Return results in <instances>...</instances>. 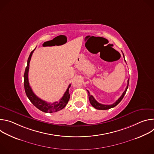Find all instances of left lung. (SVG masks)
Returning <instances> with one entry per match:
<instances>
[{"label":"left lung","mask_w":154,"mask_h":154,"mask_svg":"<svg viewBox=\"0 0 154 154\" xmlns=\"http://www.w3.org/2000/svg\"><path fill=\"white\" fill-rule=\"evenodd\" d=\"M123 54V57H124V54L122 53ZM124 60H125V58H124ZM126 62V61H125ZM128 83H129V79H128L127 80V86L126 87V88L125 90V91H124V93H122V94L121 95V96L116 101V102H115L114 103L112 104V105H103V104H101L99 102H97L96 99L94 98V97L90 94V92L88 91V97H89V100H90V103L91 104V105L95 108L96 109H109V108H113L115 107V106H116L121 100L122 99H123L124 95L125 94V93L127 91V90L128 88Z\"/></svg>","instance_id":"left-lung-1"}]
</instances>
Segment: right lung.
Here are the masks:
<instances>
[{"label":"right lung","instance_id":"add662e5","mask_svg":"<svg viewBox=\"0 0 154 154\" xmlns=\"http://www.w3.org/2000/svg\"><path fill=\"white\" fill-rule=\"evenodd\" d=\"M35 50V49L32 51L29 55V57L27 60V65L25 70L24 75V88L25 91L26 93V95L29 99L30 100V102L41 111L45 112V113H54L58 112L63 108L65 107L68 103L69 98H70V94L69 93V89L71 86V84L69 85L68 89L64 93L63 96L61 97V99L58 101L52 103H48L46 101L43 100L37 97L35 93L33 92L31 87L29 85V79H28V73L29 70V63L31 60V57L32 56V54L33 53V51Z\"/></svg>","mask_w":154,"mask_h":154}]
</instances>
